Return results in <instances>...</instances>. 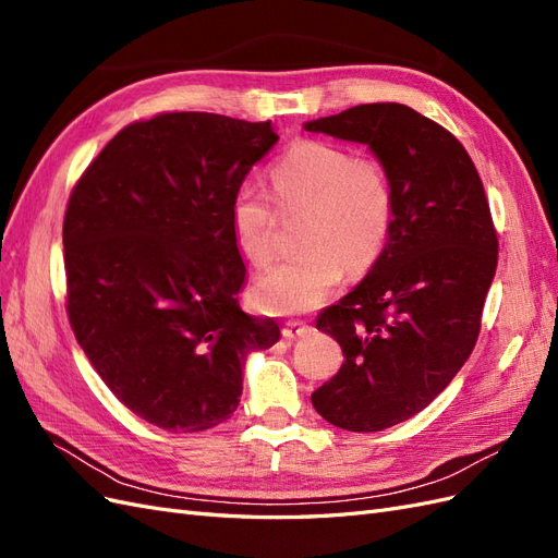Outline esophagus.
I'll return each instance as SVG.
<instances>
[{
    "instance_id": "34e87169",
    "label": "esophagus",
    "mask_w": 558,
    "mask_h": 558,
    "mask_svg": "<svg viewBox=\"0 0 558 558\" xmlns=\"http://www.w3.org/2000/svg\"><path fill=\"white\" fill-rule=\"evenodd\" d=\"M281 332H283L286 340H300V337H305L307 332H312V326L307 324V320L291 318V320H286V326H283Z\"/></svg>"
}]
</instances>
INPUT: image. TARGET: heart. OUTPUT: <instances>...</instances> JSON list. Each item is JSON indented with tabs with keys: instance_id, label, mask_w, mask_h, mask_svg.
Wrapping results in <instances>:
<instances>
[{
	"instance_id": "obj_1",
	"label": "heart",
	"mask_w": 558,
	"mask_h": 558,
	"mask_svg": "<svg viewBox=\"0 0 558 558\" xmlns=\"http://www.w3.org/2000/svg\"><path fill=\"white\" fill-rule=\"evenodd\" d=\"M283 211H305L298 256L269 267L253 283V305L269 314L318 307L351 275L375 267L391 244L398 218L396 179L377 156H356L344 144L298 140L269 170ZM234 242L253 265L277 251V209L258 183L244 181L230 199Z\"/></svg>"
}]
</instances>
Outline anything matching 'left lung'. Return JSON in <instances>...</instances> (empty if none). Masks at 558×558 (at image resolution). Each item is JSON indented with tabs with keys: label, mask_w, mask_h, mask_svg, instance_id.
Returning a JSON list of instances; mask_svg holds the SVG:
<instances>
[{
	"label": "left lung",
	"mask_w": 558,
	"mask_h": 558,
	"mask_svg": "<svg viewBox=\"0 0 558 558\" xmlns=\"http://www.w3.org/2000/svg\"><path fill=\"white\" fill-rule=\"evenodd\" d=\"M367 144L396 179L398 218L384 256L316 328L344 363L312 393L328 424L377 433L418 414L470 359L496 275L498 234L463 144L418 111L359 105L305 125Z\"/></svg>",
	"instance_id": "1"
}]
</instances>
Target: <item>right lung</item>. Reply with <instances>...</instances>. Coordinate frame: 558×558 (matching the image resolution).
Masks as SVG:
<instances>
[{
	"mask_svg": "<svg viewBox=\"0 0 558 558\" xmlns=\"http://www.w3.org/2000/svg\"><path fill=\"white\" fill-rule=\"evenodd\" d=\"M277 134L267 123L165 111L125 125L66 202V316L130 412L197 433L240 404L246 353L279 340L242 312L246 267L230 199Z\"/></svg>",
	"mask_w": 558,
	"mask_h": 558,
	"instance_id": "add662e5",
	"label": "right lung"
}]
</instances>
